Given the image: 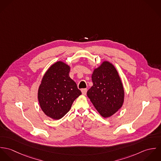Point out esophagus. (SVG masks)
Wrapping results in <instances>:
<instances>
[{
  "label": "esophagus",
  "instance_id": "esophagus-1",
  "mask_svg": "<svg viewBox=\"0 0 161 161\" xmlns=\"http://www.w3.org/2000/svg\"><path fill=\"white\" fill-rule=\"evenodd\" d=\"M81 91H82V95H86V93H87V89H83L81 90Z\"/></svg>",
  "mask_w": 161,
  "mask_h": 161
}]
</instances>
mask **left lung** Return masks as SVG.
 I'll return each mask as SVG.
<instances>
[{
  "mask_svg": "<svg viewBox=\"0 0 161 161\" xmlns=\"http://www.w3.org/2000/svg\"><path fill=\"white\" fill-rule=\"evenodd\" d=\"M93 86L87 92L98 112L104 118L115 114L122 107L125 92L115 66L103 61L92 75Z\"/></svg>",
  "mask_w": 161,
  "mask_h": 161,
  "instance_id": "obj_1",
  "label": "left lung"
}]
</instances>
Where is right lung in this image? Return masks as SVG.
<instances>
[{
	"label": "right lung",
	"instance_id": "add662e5",
	"mask_svg": "<svg viewBox=\"0 0 161 161\" xmlns=\"http://www.w3.org/2000/svg\"><path fill=\"white\" fill-rule=\"evenodd\" d=\"M70 67L62 61L53 64L43 77L38 98L45 114L59 119L71 108L74 101L82 94L76 83L69 77Z\"/></svg>",
	"mask_w": 161,
	"mask_h": 161
}]
</instances>
